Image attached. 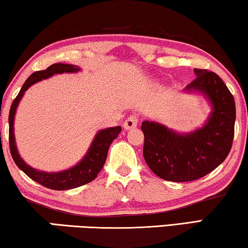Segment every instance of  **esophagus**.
<instances>
[{
  "label": "esophagus",
  "mask_w": 248,
  "mask_h": 248,
  "mask_svg": "<svg viewBox=\"0 0 248 248\" xmlns=\"http://www.w3.org/2000/svg\"><path fill=\"white\" fill-rule=\"evenodd\" d=\"M137 124H138V118L137 116H135L134 114V116H130L124 120V128L125 130H130V129L137 127Z\"/></svg>",
  "instance_id": "34e87169"
}]
</instances>
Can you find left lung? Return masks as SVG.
Segmentation results:
<instances>
[{
    "label": "left lung",
    "instance_id": "left-lung-1",
    "mask_svg": "<svg viewBox=\"0 0 248 248\" xmlns=\"http://www.w3.org/2000/svg\"><path fill=\"white\" fill-rule=\"evenodd\" d=\"M197 78L186 86L187 93H199L211 107L201 128L177 132L156 121L145 120L144 158L160 179L187 182L207 175L227 157L235 132L236 107L232 94L214 72L194 68Z\"/></svg>",
    "mask_w": 248,
    "mask_h": 248
}]
</instances>
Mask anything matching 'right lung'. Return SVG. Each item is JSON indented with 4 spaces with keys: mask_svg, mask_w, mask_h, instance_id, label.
<instances>
[{
    "mask_svg": "<svg viewBox=\"0 0 248 248\" xmlns=\"http://www.w3.org/2000/svg\"><path fill=\"white\" fill-rule=\"evenodd\" d=\"M81 71V68L76 65L72 64H53L49 67L44 69V71L34 72L31 74L22 88L15 101L12 102L11 109L9 113V144L10 151H11L12 158L16 164L19 169L27 174L31 180L36 181L37 183L41 186L48 187L51 190H69L84 186L86 183L92 182V181L97 176L100 170L106 163L108 151L114 139L118 137V135L121 132V127H110L102 129L96 132L94 136L92 142L86 152V154L78 164L74 166L69 167L67 170H59V172H45L37 169H33L30 165L24 162L21 157L18 148L16 145V137H15V117L16 109L22 99L26 91L33 85L34 83L43 81L51 78V76L57 74H64V73H78Z\"/></svg>",
    "mask_w": 248,
    "mask_h": 248,
    "instance_id": "right-lung-1",
    "label": "right lung"
}]
</instances>
